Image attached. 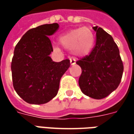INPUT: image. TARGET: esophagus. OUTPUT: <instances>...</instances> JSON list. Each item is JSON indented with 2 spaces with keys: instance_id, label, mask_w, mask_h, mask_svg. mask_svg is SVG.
I'll return each mask as SVG.
<instances>
[{
  "instance_id": "esophagus-1",
  "label": "esophagus",
  "mask_w": 134,
  "mask_h": 134,
  "mask_svg": "<svg viewBox=\"0 0 134 134\" xmlns=\"http://www.w3.org/2000/svg\"><path fill=\"white\" fill-rule=\"evenodd\" d=\"M76 63V60L74 58H71L70 59V64L73 65V64H75Z\"/></svg>"
}]
</instances>
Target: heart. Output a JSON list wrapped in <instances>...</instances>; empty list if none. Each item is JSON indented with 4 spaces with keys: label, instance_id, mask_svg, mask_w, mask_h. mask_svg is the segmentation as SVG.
<instances>
[{
    "label": "heart",
    "instance_id": "heart-1",
    "mask_svg": "<svg viewBox=\"0 0 134 134\" xmlns=\"http://www.w3.org/2000/svg\"><path fill=\"white\" fill-rule=\"evenodd\" d=\"M95 36L89 28H79L62 35L59 43L66 49L71 50L76 56L83 57L88 54L93 49Z\"/></svg>",
    "mask_w": 134,
    "mask_h": 134
}]
</instances>
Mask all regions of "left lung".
<instances>
[{
    "instance_id": "obj_1",
    "label": "left lung",
    "mask_w": 134,
    "mask_h": 134,
    "mask_svg": "<svg viewBox=\"0 0 134 134\" xmlns=\"http://www.w3.org/2000/svg\"><path fill=\"white\" fill-rule=\"evenodd\" d=\"M96 44L88 55L77 61L82 74L79 85L85 95L94 99L109 96L121 82L124 64L119 49L111 36L98 26Z\"/></svg>"
}]
</instances>
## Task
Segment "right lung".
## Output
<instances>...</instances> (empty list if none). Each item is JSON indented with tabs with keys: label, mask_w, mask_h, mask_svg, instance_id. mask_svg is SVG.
<instances>
[{
	"label": "right lung",
	"mask_w": 134,
	"mask_h": 134,
	"mask_svg": "<svg viewBox=\"0 0 134 134\" xmlns=\"http://www.w3.org/2000/svg\"><path fill=\"white\" fill-rule=\"evenodd\" d=\"M59 29L57 23L29 30L16 44L11 62L13 85L28 103H48L58 93L62 76L70 67L69 59L53 62V48L49 36Z\"/></svg>",
	"instance_id": "right-lung-1"
}]
</instances>
